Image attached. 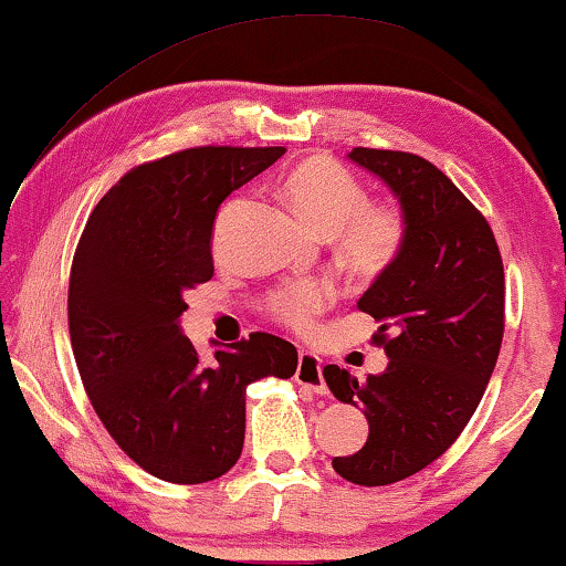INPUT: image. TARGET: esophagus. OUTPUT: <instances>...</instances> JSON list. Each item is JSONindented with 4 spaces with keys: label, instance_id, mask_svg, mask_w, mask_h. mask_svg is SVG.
Here are the masks:
<instances>
[{
    "label": "esophagus",
    "instance_id": "esophagus-1",
    "mask_svg": "<svg viewBox=\"0 0 566 566\" xmlns=\"http://www.w3.org/2000/svg\"><path fill=\"white\" fill-rule=\"evenodd\" d=\"M294 380H297L302 388L315 392V396H327V382H325V375H322V360L315 353L300 349L297 373H294Z\"/></svg>",
    "mask_w": 566,
    "mask_h": 566
}]
</instances>
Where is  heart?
Returning a JSON list of instances; mask_svg holds the SVG:
<instances>
[{
    "mask_svg": "<svg viewBox=\"0 0 566 566\" xmlns=\"http://www.w3.org/2000/svg\"><path fill=\"white\" fill-rule=\"evenodd\" d=\"M286 201L297 217L319 234L339 231L343 254L357 272L375 274L398 256L406 221L388 206H367V193L353 174L335 160L312 156L300 160L284 181ZM329 302V286L307 282L274 300L280 317L307 327L310 317Z\"/></svg>",
    "mask_w": 566,
    "mask_h": 566,
    "instance_id": "b5f03b06",
    "label": "heart"
}]
</instances>
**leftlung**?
<instances>
[{
	"instance_id": "obj_1",
	"label": "left lung",
	"mask_w": 566,
	"mask_h": 566,
	"mask_svg": "<svg viewBox=\"0 0 566 566\" xmlns=\"http://www.w3.org/2000/svg\"><path fill=\"white\" fill-rule=\"evenodd\" d=\"M388 186L406 221L398 256L357 300L378 322L388 367L357 380L327 365L339 402L367 418V441L332 461L360 486H388L433 463L469 423L504 337V264L486 219L426 158L400 150L347 154Z\"/></svg>"
}]
</instances>
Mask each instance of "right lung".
<instances>
[{
  "label": "right lung",
  "mask_w": 566,
  "mask_h": 566,
  "mask_svg": "<svg viewBox=\"0 0 566 566\" xmlns=\"http://www.w3.org/2000/svg\"><path fill=\"white\" fill-rule=\"evenodd\" d=\"M284 148H188L133 168L95 211L70 274V339L97 418L143 471L206 483L239 461L247 385L292 378L297 349L254 332L201 363L184 294L213 276L219 206Z\"/></svg>",
  "instance_id": "obj_1"
}]
</instances>
